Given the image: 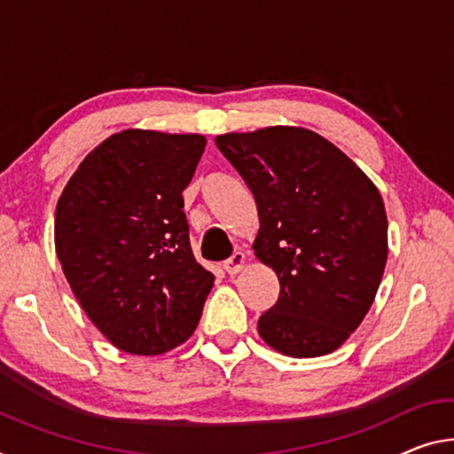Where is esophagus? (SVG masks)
Returning a JSON list of instances; mask_svg holds the SVG:
<instances>
[{
  "mask_svg": "<svg viewBox=\"0 0 454 454\" xmlns=\"http://www.w3.org/2000/svg\"><path fill=\"white\" fill-rule=\"evenodd\" d=\"M243 263H246V255H243L241 251H235V254L229 257L225 263H223V268H225L229 276H235V274H239V271H241Z\"/></svg>",
  "mask_w": 454,
  "mask_h": 454,
  "instance_id": "34e87169",
  "label": "esophagus"
}]
</instances>
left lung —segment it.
Masks as SVG:
<instances>
[{
    "label": "left lung",
    "mask_w": 454,
    "mask_h": 454,
    "mask_svg": "<svg viewBox=\"0 0 454 454\" xmlns=\"http://www.w3.org/2000/svg\"><path fill=\"white\" fill-rule=\"evenodd\" d=\"M215 144L254 194L255 255L280 282L278 302L257 320L260 337L290 357L334 351L365 318L386 268L380 191L310 129L276 125Z\"/></svg>",
    "instance_id": "8db88e82"
}]
</instances>
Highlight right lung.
<instances>
[{
    "label": "right lung",
    "instance_id": "right-lung-1",
    "mask_svg": "<svg viewBox=\"0 0 454 454\" xmlns=\"http://www.w3.org/2000/svg\"><path fill=\"white\" fill-rule=\"evenodd\" d=\"M207 139L125 129L82 160L62 191L54 243L97 329L131 355H160L197 329L215 276L194 260L183 191Z\"/></svg>",
    "mask_w": 454,
    "mask_h": 454
}]
</instances>
